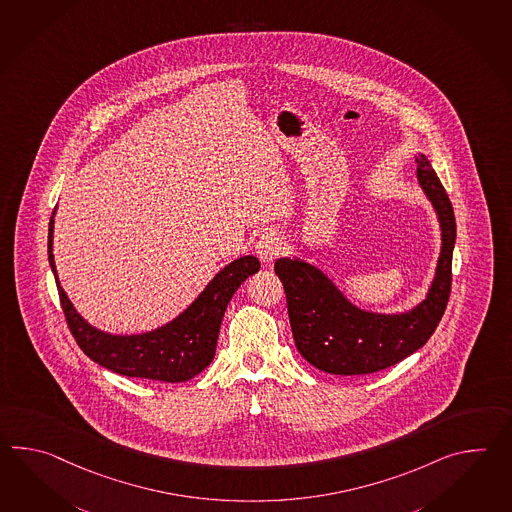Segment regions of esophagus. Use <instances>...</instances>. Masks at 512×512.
Instances as JSON below:
<instances>
[{
  "mask_svg": "<svg viewBox=\"0 0 512 512\" xmlns=\"http://www.w3.org/2000/svg\"><path fill=\"white\" fill-rule=\"evenodd\" d=\"M255 253L264 266H270L283 253V239L273 231H266L262 233L261 239L257 240Z\"/></svg>",
  "mask_w": 512,
  "mask_h": 512,
  "instance_id": "obj_1",
  "label": "esophagus"
}]
</instances>
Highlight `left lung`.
<instances>
[{"label":"left lung","mask_w":512,"mask_h":512,"mask_svg":"<svg viewBox=\"0 0 512 512\" xmlns=\"http://www.w3.org/2000/svg\"><path fill=\"white\" fill-rule=\"evenodd\" d=\"M417 178L441 224V255L426 299L404 314L354 307L325 273L299 259H277L297 351L330 375H371L402 362L430 340L452 290L454 207L430 161L419 154Z\"/></svg>","instance_id":"8db88e82"}]
</instances>
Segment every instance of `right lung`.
Listing matches in <instances>:
<instances>
[{"instance_id":"1","label":"right lung","mask_w":512,"mask_h":512,"mask_svg":"<svg viewBox=\"0 0 512 512\" xmlns=\"http://www.w3.org/2000/svg\"><path fill=\"white\" fill-rule=\"evenodd\" d=\"M53 216L47 235L49 264L55 273L60 305L69 330L86 356L117 375L171 384L191 380L213 362L224 312L240 284L259 272L261 262L257 257H240L216 273L215 279L205 286L193 305L165 327L145 334L114 336L91 327L88 321L80 318L58 283L53 259Z\"/></svg>"}]
</instances>
